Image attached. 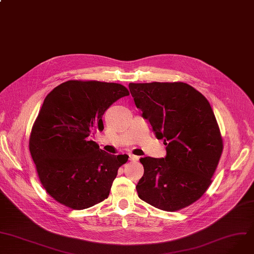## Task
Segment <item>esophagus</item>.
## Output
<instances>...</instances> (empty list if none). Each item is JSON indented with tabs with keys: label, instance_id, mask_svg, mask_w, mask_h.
Here are the masks:
<instances>
[{
	"label": "esophagus",
	"instance_id": "1",
	"mask_svg": "<svg viewBox=\"0 0 254 254\" xmlns=\"http://www.w3.org/2000/svg\"><path fill=\"white\" fill-rule=\"evenodd\" d=\"M129 160L132 162H135V161L139 160V157H137V155H134V154H129Z\"/></svg>",
	"mask_w": 254,
	"mask_h": 254
}]
</instances>
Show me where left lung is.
<instances>
[{"instance_id":"1","label":"left lung","mask_w":254,"mask_h":254,"mask_svg":"<svg viewBox=\"0 0 254 254\" xmlns=\"http://www.w3.org/2000/svg\"><path fill=\"white\" fill-rule=\"evenodd\" d=\"M134 103L167 145L163 159L141 158L138 196L167 211L198 200L210 186L223 152V138L205 97L184 82L129 83Z\"/></svg>"}]
</instances>
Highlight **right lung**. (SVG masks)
Segmentation results:
<instances>
[{"mask_svg":"<svg viewBox=\"0 0 254 254\" xmlns=\"http://www.w3.org/2000/svg\"><path fill=\"white\" fill-rule=\"evenodd\" d=\"M126 95L128 89L119 83L68 80L46 96L29 150L42 185L56 201L84 209L108 198L128 155L106 152L91 135L104 130V113Z\"/></svg>","mask_w":254,"mask_h":254,"instance_id":"add662e5","label":"right lung"}]
</instances>
